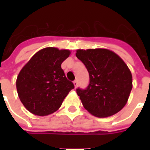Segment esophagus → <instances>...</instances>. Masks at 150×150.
Here are the masks:
<instances>
[{
    "instance_id": "obj_1",
    "label": "esophagus",
    "mask_w": 150,
    "mask_h": 150,
    "mask_svg": "<svg viewBox=\"0 0 150 150\" xmlns=\"http://www.w3.org/2000/svg\"><path fill=\"white\" fill-rule=\"evenodd\" d=\"M73 83L75 85V88H77V86H78V81H77V80H75V81L73 82Z\"/></svg>"
}]
</instances>
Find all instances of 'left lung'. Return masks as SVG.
Returning a JSON list of instances; mask_svg holds the SVG:
<instances>
[{
    "label": "left lung",
    "mask_w": 150,
    "mask_h": 150,
    "mask_svg": "<svg viewBox=\"0 0 150 150\" xmlns=\"http://www.w3.org/2000/svg\"><path fill=\"white\" fill-rule=\"evenodd\" d=\"M76 57L89 73V84L76 92L86 110L108 117L125 107L132 88V74L116 53L107 49L77 50Z\"/></svg>",
    "instance_id": "8db88e82"
}]
</instances>
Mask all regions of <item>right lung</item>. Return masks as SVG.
I'll return each instance as SVG.
<instances>
[{
    "label": "right lung",
    "instance_id": "obj_1",
    "mask_svg": "<svg viewBox=\"0 0 150 150\" xmlns=\"http://www.w3.org/2000/svg\"><path fill=\"white\" fill-rule=\"evenodd\" d=\"M70 54L68 50L46 47L38 51L19 72L17 91L29 112L37 116L54 112L75 88L61 68Z\"/></svg>",
    "mask_w": 150,
    "mask_h": 150
}]
</instances>
